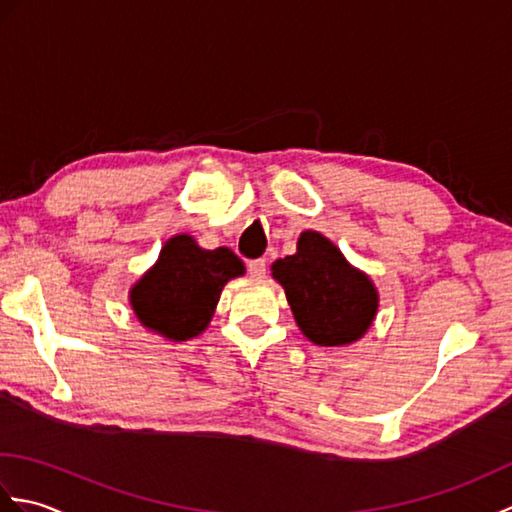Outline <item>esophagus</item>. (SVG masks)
<instances>
[{
  "mask_svg": "<svg viewBox=\"0 0 512 512\" xmlns=\"http://www.w3.org/2000/svg\"><path fill=\"white\" fill-rule=\"evenodd\" d=\"M248 273L253 277H264L266 275V259H250Z\"/></svg>",
  "mask_w": 512,
  "mask_h": 512,
  "instance_id": "obj_1",
  "label": "esophagus"
}]
</instances>
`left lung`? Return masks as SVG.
<instances>
[{"label":"left lung","instance_id":"1","mask_svg":"<svg viewBox=\"0 0 512 512\" xmlns=\"http://www.w3.org/2000/svg\"><path fill=\"white\" fill-rule=\"evenodd\" d=\"M273 277L284 286L301 332L317 345L358 341L376 317L372 281L321 233H301L297 253L277 259Z\"/></svg>","mask_w":512,"mask_h":512}]
</instances>
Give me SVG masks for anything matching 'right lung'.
Returning <instances> with one entry per match:
<instances>
[{"label":"right lung","instance_id":"right-lung-1","mask_svg":"<svg viewBox=\"0 0 512 512\" xmlns=\"http://www.w3.org/2000/svg\"><path fill=\"white\" fill-rule=\"evenodd\" d=\"M244 275L233 250H204L189 235L171 237L158 264L132 290V308L145 328L187 341L209 325L228 279Z\"/></svg>","mask_w":512,"mask_h":512}]
</instances>
